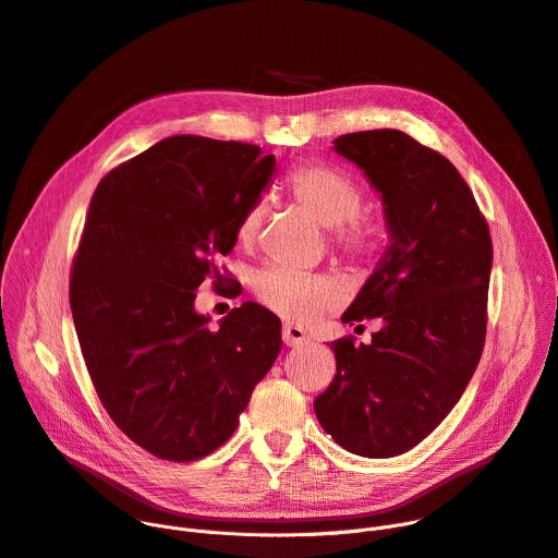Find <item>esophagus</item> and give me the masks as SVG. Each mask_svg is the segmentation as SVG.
I'll return each mask as SVG.
<instances>
[{
	"label": "esophagus",
	"mask_w": 558,
	"mask_h": 558,
	"mask_svg": "<svg viewBox=\"0 0 558 558\" xmlns=\"http://www.w3.org/2000/svg\"><path fill=\"white\" fill-rule=\"evenodd\" d=\"M281 339L286 347H302L306 344V330L302 326H294V324H283V330H281Z\"/></svg>",
	"instance_id": "34e87169"
}]
</instances>
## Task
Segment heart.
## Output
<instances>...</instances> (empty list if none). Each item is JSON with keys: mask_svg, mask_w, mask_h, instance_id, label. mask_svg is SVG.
<instances>
[{"mask_svg": "<svg viewBox=\"0 0 558 558\" xmlns=\"http://www.w3.org/2000/svg\"><path fill=\"white\" fill-rule=\"evenodd\" d=\"M288 190L306 211L326 226L335 228L337 247L349 254L355 264H368L379 252L384 226L375 217H362L360 183L328 162H304L290 171ZM266 219V203H252L236 226L241 243H252ZM259 302L281 317L313 322L326 311L339 306L344 290L328 277L292 268H268L254 281Z\"/></svg>", "mask_w": 558, "mask_h": 558, "instance_id": "obj_1", "label": "heart"}]
</instances>
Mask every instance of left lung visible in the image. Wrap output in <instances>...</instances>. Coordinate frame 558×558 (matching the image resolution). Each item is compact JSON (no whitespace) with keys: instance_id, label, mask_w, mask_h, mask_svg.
Masks as SVG:
<instances>
[{"instance_id":"8db88e82","label":"left lung","mask_w":558,"mask_h":558,"mask_svg":"<svg viewBox=\"0 0 558 558\" xmlns=\"http://www.w3.org/2000/svg\"><path fill=\"white\" fill-rule=\"evenodd\" d=\"M332 145L379 192L391 243L341 315L384 326L371 344L332 341L337 373L315 413L347 451L393 458L447 417L481 362L492 236L442 154L398 130L344 134Z\"/></svg>"}]
</instances>
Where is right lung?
Returning <instances> with one entry per match:
<instances>
[{"mask_svg":"<svg viewBox=\"0 0 558 558\" xmlns=\"http://www.w3.org/2000/svg\"><path fill=\"white\" fill-rule=\"evenodd\" d=\"M275 167L256 145L171 136L92 198L69 288L80 349L120 432L162 460L219 449L281 351V322L259 304L219 330L194 308L205 277L223 281L217 256Z\"/></svg>","mask_w":558,"mask_h":558,"instance_id":"1","label":"right lung"}]
</instances>
